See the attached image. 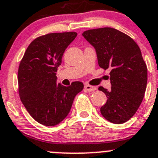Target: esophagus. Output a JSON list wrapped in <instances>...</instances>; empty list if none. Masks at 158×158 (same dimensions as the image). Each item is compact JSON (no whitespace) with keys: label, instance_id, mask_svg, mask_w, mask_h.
Masks as SVG:
<instances>
[{"label":"esophagus","instance_id":"esophagus-1","mask_svg":"<svg viewBox=\"0 0 158 158\" xmlns=\"http://www.w3.org/2000/svg\"><path fill=\"white\" fill-rule=\"evenodd\" d=\"M85 89L88 92H93V91H95L97 89V87L96 86H90V85H86V86H84Z\"/></svg>","mask_w":158,"mask_h":158}]
</instances>
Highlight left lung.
I'll return each instance as SVG.
<instances>
[{
  "mask_svg": "<svg viewBox=\"0 0 158 158\" xmlns=\"http://www.w3.org/2000/svg\"><path fill=\"white\" fill-rule=\"evenodd\" d=\"M82 36L96 49L101 69H111V89L98 88L107 96L101 113L114 124L127 122L142 103L147 83V68L139 46L126 33L110 27L89 29Z\"/></svg>",
  "mask_w": 158,
  "mask_h": 158,
  "instance_id": "8db88e82",
  "label": "left lung"
}]
</instances>
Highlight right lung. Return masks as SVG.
Instances as JSON below:
<instances>
[{"label":"right lung","instance_id":"obj_1","mask_svg":"<svg viewBox=\"0 0 158 158\" xmlns=\"http://www.w3.org/2000/svg\"><path fill=\"white\" fill-rule=\"evenodd\" d=\"M77 36L76 32H53L31 42L18 70L19 94L22 103L41 125L54 126L69 114L76 94L83 83L71 86L57 83L56 72L63 54Z\"/></svg>","mask_w":158,"mask_h":158}]
</instances>
